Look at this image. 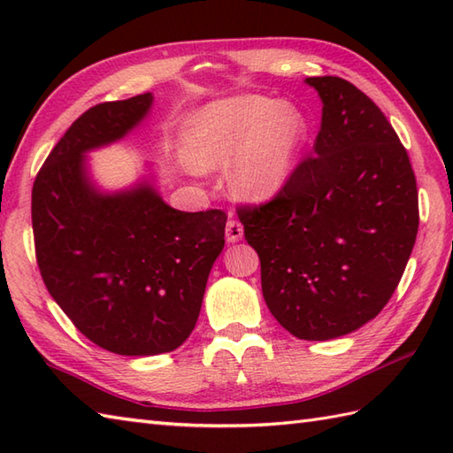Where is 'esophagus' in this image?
Listing matches in <instances>:
<instances>
[{
  "instance_id": "1",
  "label": "esophagus",
  "mask_w": 453,
  "mask_h": 453,
  "mask_svg": "<svg viewBox=\"0 0 453 453\" xmlns=\"http://www.w3.org/2000/svg\"><path fill=\"white\" fill-rule=\"evenodd\" d=\"M226 239H227V243L242 242V239H243V226H242V221L234 219V218L227 219V224H226Z\"/></svg>"
}]
</instances>
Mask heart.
Masks as SVG:
<instances>
[{
  "label": "heart",
  "instance_id": "heart-1",
  "mask_svg": "<svg viewBox=\"0 0 453 453\" xmlns=\"http://www.w3.org/2000/svg\"><path fill=\"white\" fill-rule=\"evenodd\" d=\"M310 140V120L290 103L235 95L196 111L185 128V153L198 171L224 169L234 195L265 202L296 175Z\"/></svg>",
  "mask_w": 453,
  "mask_h": 453
}]
</instances>
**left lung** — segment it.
<instances>
[{"label": "left lung", "mask_w": 453, "mask_h": 453, "mask_svg": "<svg viewBox=\"0 0 453 453\" xmlns=\"http://www.w3.org/2000/svg\"><path fill=\"white\" fill-rule=\"evenodd\" d=\"M323 103L313 156L284 190L242 206L268 310L303 341L349 334L378 315L418 232L407 150L375 103L333 75L307 78Z\"/></svg>", "instance_id": "1"}]
</instances>
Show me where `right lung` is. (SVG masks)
<instances>
[{"instance_id":"right-lung-1","label":"right lung","mask_w":453,"mask_h":453,"mask_svg":"<svg viewBox=\"0 0 453 453\" xmlns=\"http://www.w3.org/2000/svg\"><path fill=\"white\" fill-rule=\"evenodd\" d=\"M151 103L143 93L83 112L33 187L36 261L48 292L91 342L122 356L171 352L188 339L226 243L224 211L171 208L153 175L114 192L95 185L85 156L127 138Z\"/></svg>"}]
</instances>
